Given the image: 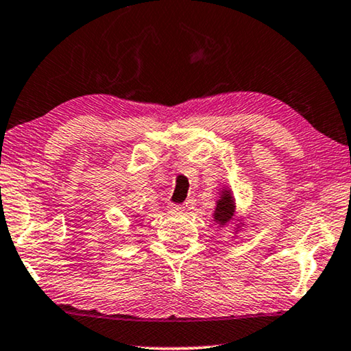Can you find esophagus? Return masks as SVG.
I'll list each match as a JSON object with an SVG mask.
<instances>
[{"mask_svg":"<svg viewBox=\"0 0 351 351\" xmlns=\"http://www.w3.org/2000/svg\"><path fill=\"white\" fill-rule=\"evenodd\" d=\"M169 209H170V213H173V214H182V213H184V206L180 205V203H170Z\"/></svg>","mask_w":351,"mask_h":351,"instance_id":"obj_1","label":"esophagus"}]
</instances>
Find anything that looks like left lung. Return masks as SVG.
I'll list each match as a JSON object with an SVG mask.
<instances>
[{
    "label": "left lung",
    "mask_w": 351,
    "mask_h": 351,
    "mask_svg": "<svg viewBox=\"0 0 351 351\" xmlns=\"http://www.w3.org/2000/svg\"><path fill=\"white\" fill-rule=\"evenodd\" d=\"M234 211H237V205H234L232 192L228 189H222L221 197H219L216 203V211L213 213L214 221L222 227L227 226L234 219Z\"/></svg>",
    "instance_id": "8db88e82"
}]
</instances>
